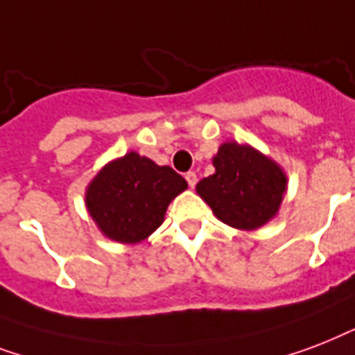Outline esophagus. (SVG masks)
Instances as JSON below:
<instances>
[{
	"label": "esophagus",
	"instance_id": "obj_1",
	"mask_svg": "<svg viewBox=\"0 0 355 355\" xmlns=\"http://www.w3.org/2000/svg\"><path fill=\"white\" fill-rule=\"evenodd\" d=\"M185 180H187V183H189V187H191V189H194V185H196V181H198L196 174H194V172H187Z\"/></svg>",
	"mask_w": 355,
	"mask_h": 355
}]
</instances>
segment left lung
I'll return each mask as SVG.
<instances>
[{
	"mask_svg": "<svg viewBox=\"0 0 355 355\" xmlns=\"http://www.w3.org/2000/svg\"><path fill=\"white\" fill-rule=\"evenodd\" d=\"M213 164L215 174L203 178L196 191L224 224L257 230L276 215L287 178L274 161L254 148L226 142Z\"/></svg>",
	"mask_w": 355,
	"mask_h": 355,
	"instance_id": "obj_1",
	"label": "left lung"
}]
</instances>
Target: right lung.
<instances>
[{
	"label": "right lung",
	"instance_id": "right-lung-1",
	"mask_svg": "<svg viewBox=\"0 0 355 355\" xmlns=\"http://www.w3.org/2000/svg\"><path fill=\"white\" fill-rule=\"evenodd\" d=\"M185 189L187 181L170 166L131 152L92 180L87 207L107 237L139 243L161 226L168 203Z\"/></svg>",
	"mask_w": 355,
	"mask_h": 355
}]
</instances>
